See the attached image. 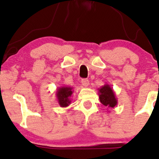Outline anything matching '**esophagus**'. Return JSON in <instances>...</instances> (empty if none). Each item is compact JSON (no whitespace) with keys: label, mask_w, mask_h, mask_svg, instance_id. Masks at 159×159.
<instances>
[{"label":"esophagus","mask_w":159,"mask_h":159,"mask_svg":"<svg viewBox=\"0 0 159 159\" xmlns=\"http://www.w3.org/2000/svg\"><path fill=\"white\" fill-rule=\"evenodd\" d=\"M81 84H82V85L84 86V87H88V85H89L88 79H85V78L82 79L81 80Z\"/></svg>","instance_id":"34e87169"}]
</instances>
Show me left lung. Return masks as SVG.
Segmentation results:
<instances>
[{"instance_id":"left-lung-1","label":"left lung","mask_w":159,"mask_h":159,"mask_svg":"<svg viewBox=\"0 0 159 159\" xmlns=\"http://www.w3.org/2000/svg\"><path fill=\"white\" fill-rule=\"evenodd\" d=\"M98 90V97L101 103L107 107H114L117 105V99L114 90L109 84H105Z\"/></svg>"}]
</instances>
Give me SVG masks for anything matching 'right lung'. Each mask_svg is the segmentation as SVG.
<instances>
[{
	"label": "right lung",
	"instance_id": "obj_1",
	"mask_svg": "<svg viewBox=\"0 0 159 159\" xmlns=\"http://www.w3.org/2000/svg\"><path fill=\"white\" fill-rule=\"evenodd\" d=\"M73 93V87H58L56 91V97L58 104L61 107H66L71 104V96Z\"/></svg>",
	"mask_w": 159,
	"mask_h": 159
}]
</instances>
